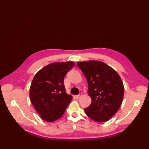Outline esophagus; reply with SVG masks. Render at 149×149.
<instances>
[{
    "label": "esophagus",
    "instance_id": "34e87169",
    "mask_svg": "<svg viewBox=\"0 0 149 149\" xmlns=\"http://www.w3.org/2000/svg\"><path fill=\"white\" fill-rule=\"evenodd\" d=\"M82 95H83V94L82 93H79V95H77L75 96V97L77 98V99H79V98H81L82 97Z\"/></svg>",
    "mask_w": 149,
    "mask_h": 149
}]
</instances>
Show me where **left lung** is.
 Masks as SVG:
<instances>
[{
  "mask_svg": "<svg viewBox=\"0 0 149 149\" xmlns=\"http://www.w3.org/2000/svg\"><path fill=\"white\" fill-rule=\"evenodd\" d=\"M86 77L88 93L91 103L84 109L85 113L97 122L109 120L118 111L122 103L124 87L115 70L99 61L77 62Z\"/></svg>",
  "mask_w": 149,
  "mask_h": 149,
  "instance_id": "1",
  "label": "left lung"
}]
</instances>
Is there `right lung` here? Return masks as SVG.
<instances>
[{
	"mask_svg": "<svg viewBox=\"0 0 149 149\" xmlns=\"http://www.w3.org/2000/svg\"><path fill=\"white\" fill-rule=\"evenodd\" d=\"M72 61L56 62L37 72L30 88L31 102L43 120L52 122L61 118L72 96L66 93L65 75L74 67Z\"/></svg>",
	"mask_w": 149,
	"mask_h": 149,
	"instance_id": "add662e5",
	"label": "right lung"
}]
</instances>
